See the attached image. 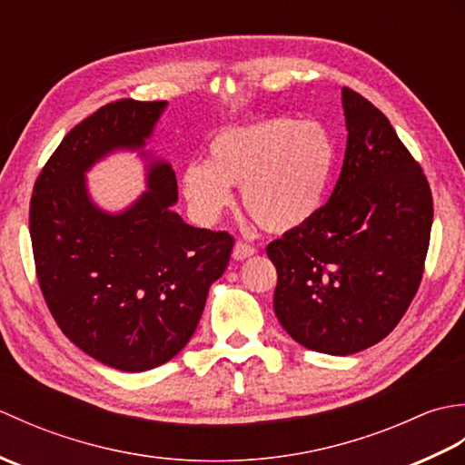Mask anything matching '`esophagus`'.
Segmentation results:
<instances>
[{"instance_id": "34e87169", "label": "esophagus", "mask_w": 465, "mask_h": 465, "mask_svg": "<svg viewBox=\"0 0 465 465\" xmlns=\"http://www.w3.org/2000/svg\"><path fill=\"white\" fill-rule=\"evenodd\" d=\"M253 253H255V248H253V245L245 243V242H235V245H233V252H232L233 260H238V262L252 258Z\"/></svg>"}]
</instances>
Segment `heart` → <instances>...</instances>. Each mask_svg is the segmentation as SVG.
Returning <instances> with one entry per match:
<instances>
[{"instance_id":"obj_1","label":"heart","mask_w":465,"mask_h":465,"mask_svg":"<svg viewBox=\"0 0 465 465\" xmlns=\"http://www.w3.org/2000/svg\"><path fill=\"white\" fill-rule=\"evenodd\" d=\"M333 143L315 122L278 117L217 134L203 163L182 172V192L202 222L232 203L230 187L263 230L290 232L322 210L333 172Z\"/></svg>"}]
</instances>
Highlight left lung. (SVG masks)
Listing matches in <instances>:
<instances>
[{
	"instance_id": "8db88e82",
	"label": "left lung",
	"mask_w": 465,
	"mask_h": 465,
	"mask_svg": "<svg viewBox=\"0 0 465 465\" xmlns=\"http://www.w3.org/2000/svg\"><path fill=\"white\" fill-rule=\"evenodd\" d=\"M345 157L328 203L268 245L273 312L303 348L351 355L381 341L416 295L431 192L388 117L341 87Z\"/></svg>"
}]
</instances>
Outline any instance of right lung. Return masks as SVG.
<instances>
[{"label":"right lung","instance_id":"1","mask_svg":"<svg viewBox=\"0 0 465 465\" xmlns=\"http://www.w3.org/2000/svg\"><path fill=\"white\" fill-rule=\"evenodd\" d=\"M167 102L120 100L77 124L39 173L29 205L39 288L59 328L110 368L145 371L180 353L233 248L173 212L172 163L143 147ZM115 151L146 162V189L122 213L94 202L84 173Z\"/></svg>","mask_w":465,"mask_h":465}]
</instances>
